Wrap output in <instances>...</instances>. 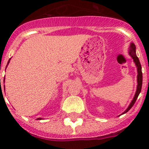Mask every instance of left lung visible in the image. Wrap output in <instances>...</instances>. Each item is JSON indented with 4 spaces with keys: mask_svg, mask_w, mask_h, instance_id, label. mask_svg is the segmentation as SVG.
I'll use <instances>...</instances> for the list:
<instances>
[{
    "mask_svg": "<svg viewBox=\"0 0 149 149\" xmlns=\"http://www.w3.org/2000/svg\"><path fill=\"white\" fill-rule=\"evenodd\" d=\"M129 54L130 56L132 57V59L134 60V62L135 63V65H136V68H137V87H136V93H135V95H134V98H133L132 101L131 102L130 105L128 106V107L127 108V110L125 111L123 113H127L128 110H130V109L134 106V103L136 102V99H137L138 96H139V93L141 92V89H142V85H143V73H142V67H141V64L139 63V58L137 57L136 54V47H135V45L134 43H131V46H130V48H129V51H128Z\"/></svg>",
    "mask_w": 149,
    "mask_h": 149,
    "instance_id": "8db88e82",
    "label": "left lung"
}]
</instances>
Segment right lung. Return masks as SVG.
<instances>
[{
	"label": "right lung",
	"mask_w": 149,
	"mask_h": 149,
	"mask_svg": "<svg viewBox=\"0 0 149 149\" xmlns=\"http://www.w3.org/2000/svg\"><path fill=\"white\" fill-rule=\"evenodd\" d=\"M10 60H9V61H8L7 65H8V64H9V63H10ZM6 66H7V65H6ZM4 80H5V77H4ZM4 80H3V81H4ZM0 81H1V80H0ZM37 119H39V120H41V119H42V118H38Z\"/></svg>",
	"instance_id": "obj_1"
}]
</instances>
